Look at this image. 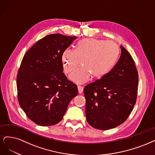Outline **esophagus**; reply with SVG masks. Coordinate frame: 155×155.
Segmentation results:
<instances>
[{"label":"esophagus","mask_w":155,"mask_h":155,"mask_svg":"<svg viewBox=\"0 0 155 155\" xmlns=\"http://www.w3.org/2000/svg\"><path fill=\"white\" fill-rule=\"evenodd\" d=\"M78 93H82L83 90H84V87L82 86H78Z\"/></svg>","instance_id":"1"}]
</instances>
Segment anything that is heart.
Instances as JSON below:
<instances>
[{
  "instance_id": "heart-1",
  "label": "heart",
  "mask_w": 155,
  "mask_h": 155,
  "mask_svg": "<svg viewBox=\"0 0 155 155\" xmlns=\"http://www.w3.org/2000/svg\"><path fill=\"white\" fill-rule=\"evenodd\" d=\"M118 55V48L112 41H105L93 38L80 41L73 51L67 49L62 60L66 73H71L81 62L69 78L77 84L87 82L91 75L101 78L107 73L114 66Z\"/></svg>"
}]
</instances>
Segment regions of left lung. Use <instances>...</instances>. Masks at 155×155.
<instances>
[{"label":"left lung","instance_id":"1","mask_svg":"<svg viewBox=\"0 0 155 155\" xmlns=\"http://www.w3.org/2000/svg\"><path fill=\"white\" fill-rule=\"evenodd\" d=\"M120 48V57L111 70L84 89L87 122L101 130L124 123L137 101L138 71L131 54Z\"/></svg>","mask_w":155,"mask_h":155}]
</instances>
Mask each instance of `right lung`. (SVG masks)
Instances as JSON below:
<instances>
[{
  "instance_id": "1",
  "label": "right lung",
  "mask_w": 155,
  "mask_h": 155,
  "mask_svg": "<svg viewBox=\"0 0 155 155\" xmlns=\"http://www.w3.org/2000/svg\"><path fill=\"white\" fill-rule=\"evenodd\" d=\"M77 37L56 33L39 40L25 53L17 76L18 103L37 125L62 120L69 103L78 94L76 84L63 73L64 51Z\"/></svg>"
}]
</instances>
